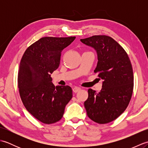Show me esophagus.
Listing matches in <instances>:
<instances>
[{"label":"esophagus","instance_id":"34e87169","mask_svg":"<svg viewBox=\"0 0 148 148\" xmlns=\"http://www.w3.org/2000/svg\"><path fill=\"white\" fill-rule=\"evenodd\" d=\"M72 90H73V92L74 93H77V92H79V91L81 90V88H79V87H76H76L73 88V89H72Z\"/></svg>","mask_w":148,"mask_h":148}]
</instances>
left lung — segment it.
Instances as JSON below:
<instances>
[{"mask_svg":"<svg viewBox=\"0 0 148 148\" xmlns=\"http://www.w3.org/2000/svg\"><path fill=\"white\" fill-rule=\"evenodd\" d=\"M97 51L95 72L103 81L102 88L97 93L88 89L84 102L88 117L99 124L108 123L119 117L129 103L134 88L133 69L125 49L107 36H93L81 39Z\"/></svg>","mask_w":148,"mask_h":148,"instance_id":"1","label":"left lung"}]
</instances>
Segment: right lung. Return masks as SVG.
Here are the masks:
<instances>
[{
	"instance_id": "add662e5",
	"label": "right lung",
	"mask_w": 148,
	"mask_h": 148,
	"mask_svg": "<svg viewBox=\"0 0 148 148\" xmlns=\"http://www.w3.org/2000/svg\"><path fill=\"white\" fill-rule=\"evenodd\" d=\"M76 37H45L33 43L22 56L18 85L24 106L34 117L45 124L60 120L72 97L69 86H56L51 74L59 67L62 50Z\"/></svg>"
}]
</instances>
